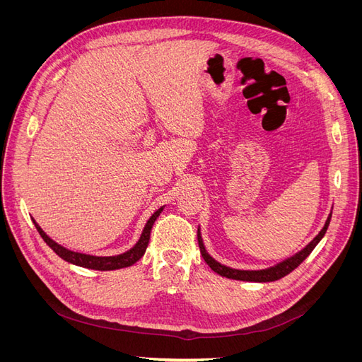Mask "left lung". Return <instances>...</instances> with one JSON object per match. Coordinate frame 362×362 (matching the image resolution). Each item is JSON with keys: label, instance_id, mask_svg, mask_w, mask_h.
I'll return each mask as SVG.
<instances>
[{"label": "left lung", "instance_id": "8db88e82", "mask_svg": "<svg viewBox=\"0 0 362 362\" xmlns=\"http://www.w3.org/2000/svg\"><path fill=\"white\" fill-rule=\"evenodd\" d=\"M329 222H331V214H329V217H327V221H326L322 231L319 233V235H317L308 246L302 249L299 254H296L291 258L279 262V264H276L275 267H270L266 270H235V269H229L226 266H222L221 262H217L216 259H213L210 255L206 254L201 234H199V229H198V243H199V249H201V255L205 259L206 264L211 267V270L218 273L221 276L238 279V281H250V282H270V281H276V279H281L286 275H288L290 272H293L306 257L311 254L313 249L317 246V243H319L323 238V235L326 234V229H327V226H329Z\"/></svg>", "mask_w": 362, "mask_h": 362}]
</instances>
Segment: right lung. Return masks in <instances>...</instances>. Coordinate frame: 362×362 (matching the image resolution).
<instances>
[{
	"instance_id": "add662e5",
	"label": "right lung",
	"mask_w": 362,
	"mask_h": 362,
	"mask_svg": "<svg viewBox=\"0 0 362 362\" xmlns=\"http://www.w3.org/2000/svg\"><path fill=\"white\" fill-rule=\"evenodd\" d=\"M161 210H163V208H160V210H157L154 214L151 216V218H149L145 229H144V233H141V235H140V240L137 242V245L133 249H129L128 252H125V254H120V255H116V257H93V255H84V254H78V252H72L69 249H64L63 246L57 245L56 242H54V240H51L45 233H43L42 228L35 221H33V223H35L40 237L45 240V243L64 261L72 262V264L81 266V267L93 269V270H115V269H122V267L133 266L136 261H139L141 257H144L146 246L149 243L152 225H154L156 218L160 216Z\"/></svg>"
}]
</instances>
